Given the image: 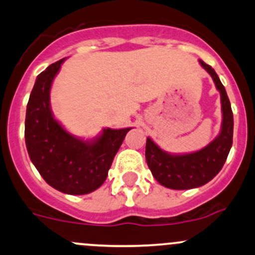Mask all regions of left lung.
<instances>
[{
	"mask_svg": "<svg viewBox=\"0 0 255 255\" xmlns=\"http://www.w3.org/2000/svg\"><path fill=\"white\" fill-rule=\"evenodd\" d=\"M201 66L213 78L220 92L223 111L222 130L206 147L185 155H170L159 149L150 138L146 139L145 157L153 178L161 185L174 190H187L211 181L223 168L232 146L234 115L223 83L211 65L200 60Z\"/></svg>",
	"mask_w": 255,
	"mask_h": 255,
	"instance_id": "1",
	"label": "left lung"
}]
</instances>
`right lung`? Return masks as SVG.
<instances>
[{"label":"right lung","mask_w":255,"mask_h":255,"mask_svg":"<svg viewBox=\"0 0 255 255\" xmlns=\"http://www.w3.org/2000/svg\"><path fill=\"white\" fill-rule=\"evenodd\" d=\"M61 59L36 78L25 117V142L30 159L46 180L58 191L86 195L102 186L115 155L128 130L106 128L93 140H82L66 132L53 117L49 92Z\"/></svg>","instance_id":"add662e5"}]
</instances>
